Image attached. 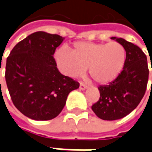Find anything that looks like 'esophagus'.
Segmentation results:
<instances>
[{
	"label": "esophagus",
	"instance_id": "obj_1",
	"mask_svg": "<svg viewBox=\"0 0 152 152\" xmlns=\"http://www.w3.org/2000/svg\"><path fill=\"white\" fill-rule=\"evenodd\" d=\"M79 88H80V90H81V91H84V90H86V88H87V86H86V84H84V83H81Z\"/></svg>",
	"mask_w": 152,
	"mask_h": 152
}]
</instances>
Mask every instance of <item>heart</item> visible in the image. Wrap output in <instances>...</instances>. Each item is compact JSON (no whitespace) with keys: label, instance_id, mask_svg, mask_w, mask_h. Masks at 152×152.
I'll return each instance as SVG.
<instances>
[{"label":"heart","instance_id":"heart-1","mask_svg":"<svg viewBox=\"0 0 152 152\" xmlns=\"http://www.w3.org/2000/svg\"><path fill=\"white\" fill-rule=\"evenodd\" d=\"M126 50L118 42H77L71 51L61 47L55 53V60L66 76H80L89 68L94 81L102 84L113 81L123 71L126 61Z\"/></svg>","mask_w":152,"mask_h":152}]
</instances>
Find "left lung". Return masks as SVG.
<instances>
[{"label":"left lung","instance_id":"left-lung-1","mask_svg":"<svg viewBox=\"0 0 152 152\" xmlns=\"http://www.w3.org/2000/svg\"><path fill=\"white\" fill-rule=\"evenodd\" d=\"M111 39L123 45L127 55L119 76L108 85L98 86L100 98L92 109L103 120L119 119L132 112L144 97L149 76L146 55L137 45L122 38Z\"/></svg>","mask_w":152,"mask_h":152}]
</instances>
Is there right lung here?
Segmentation results:
<instances>
[{"label": "right lung", "mask_w": 152, "mask_h": 152, "mask_svg": "<svg viewBox=\"0 0 152 152\" xmlns=\"http://www.w3.org/2000/svg\"><path fill=\"white\" fill-rule=\"evenodd\" d=\"M65 38L39 31L15 45L7 59L6 81L15 107L34 120L57 117L79 83L60 73L54 54Z\"/></svg>", "instance_id": "1"}]
</instances>
